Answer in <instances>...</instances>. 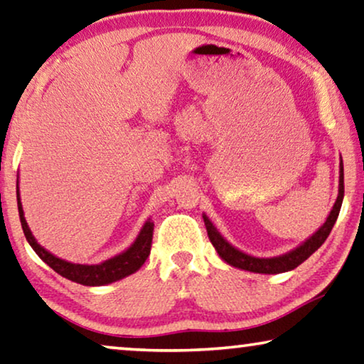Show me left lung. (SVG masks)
<instances>
[{"instance_id":"obj_1","label":"left lung","mask_w":364,"mask_h":364,"mask_svg":"<svg viewBox=\"0 0 364 364\" xmlns=\"http://www.w3.org/2000/svg\"><path fill=\"white\" fill-rule=\"evenodd\" d=\"M343 196H345V184H343V160L340 158L338 196L333 208H331V211L328 214V218H326V221L323 223V226H320L318 231H315L309 239H305L300 245H296L295 249H291L282 255H275V257H255V255L242 252V250L234 247L231 242H228V240L223 237L221 232L216 229V226L209 221L206 214H203V219H204V224H206L209 240H211L214 249L218 250L219 257H221L224 262L232 265V267L249 270V272H254V274H282L299 267L301 262H305V260L325 242L326 237H328L331 232V229L335 226L338 214H340Z\"/></svg>"}]
</instances>
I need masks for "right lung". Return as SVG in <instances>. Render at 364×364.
<instances>
[{"instance_id":"add662e5","label":"right lung","mask_w":364,"mask_h":364,"mask_svg":"<svg viewBox=\"0 0 364 364\" xmlns=\"http://www.w3.org/2000/svg\"><path fill=\"white\" fill-rule=\"evenodd\" d=\"M16 198H18L19 219H21L23 231H24V235H26L31 247L34 249V252L38 254L50 269L55 270V272L63 275V277H65L68 280H73L75 284L87 285V287H100V285L117 282V280H122L129 277L132 274H135L136 270L145 264L148 255H150L153 226H155V224H153L150 218H148L130 247L125 249L124 252L114 255V257L104 260V262L89 265V264H74V262H69V260L60 259L58 255L50 254L49 250H46L43 245L36 240L33 232H31V229L26 223V218H24L21 196H19V180L16 181Z\"/></svg>"}]
</instances>
